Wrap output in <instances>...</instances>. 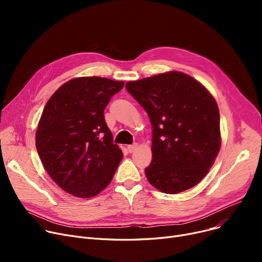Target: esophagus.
I'll list each match as a JSON object with an SVG mask.
<instances>
[{
  "mask_svg": "<svg viewBox=\"0 0 262 262\" xmlns=\"http://www.w3.org/2000/svg\"><path fill=\"white\" fill-rule=\"evenodd\" d=\"M137 147H138V144H136V143H135V144L128 145V146H127V150H128L129 153H133V152H135Z\"/></svg>",
  "mask_w": 262,
  "mask_h": 262,
  "instance_id": "1",
  "label": "esophagus"
}]
</instances>
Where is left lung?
Segmentation results:
<instances>
[{"mask_svg": "<svg viewBox=\"0 0 262 262\" xmlns=\"http://www.w3.org/2000/svg\"><path fill=\"white\" fill-rule=\"evenodd\" d=\"M125 87L153 126V159L145 169L149 184L169 194L198 185L221 147L220 113L211 93L180 71L127 81Z\"/></svg>", "mask_w": 262, "mask_h": 262, "instance_id": "8db88e82", "label": "left lung"}]
</instances>
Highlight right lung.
<instances>
[{"label": "right lung", "instance_id": "add662e5", "mask_svg": "<svg viewBox=\"0 0 262 262\" xmlns=\"http://www.w3.org/2000/svg\"><path fill=\"white\" fill-rule=\"evenodd\" d=\"M124 81L99 76L68 80L48 101L38 123L36 148L52 180L81 199L99 194L123 158L104 109Z\"/></svg>", "mask_w": 262, "mask_h": 262}]
</instances>
